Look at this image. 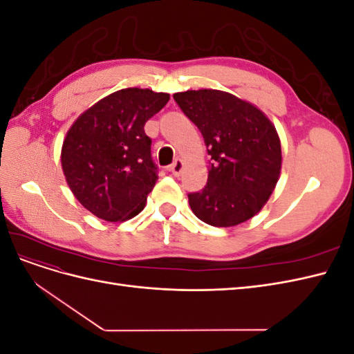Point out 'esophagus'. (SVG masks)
Returning a JSON list of instances; mask_svg holds the SVG:
<instances>
[{
  "mask_svg": "<svg viewBox=\"0 0 354 354\" xmlns=\"http://www.w3.org/2000/svg\"><path fill=\"white\" fill-rule=\"evenodd\" d=\"M183 168H185V162L181 159H176V162L173 165H169V171L176 177H178L181 174V171H183Z\"/></svg>",
  "mask_w": 354,
  "mask_h": 354,
  "instance_id": "34e87169",
  "label": "esophagus"
}]
</instances>
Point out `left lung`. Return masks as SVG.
I'll return each instance as SVG.
<instances>
[{"mask_svg":"<svg viewBox=\"0 0 354 354\" xmlns=\"http://www.w3.org/2000/svg\"><path fill=\"white\" fill-rule=\"evenodd\" d=\"M173 97L199 128L212 159L207 186L189 195L192 211L216 227L252 218L281 176L282 149L274 125L255 104L227 91L187 90Z\"/></svg>","mask_w":354,"mask_h":354,"instance_id":"1","label":"left lung"}]
</instances>
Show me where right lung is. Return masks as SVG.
<instances>
[{
  "label": "right lung",
  "mask_w": 354,
  "mask_h": 354,
  "mask_svg": "<svg viewBox=\"0 0 354 354\" xmlns=\"http://www.w3.org/2000/svg\"><path fill=\"white\" fill-rule=\"evenodd\" d=\"M169 94L124 88L82 112L62 145V169L73 196L95 217L116 223L140 212L158 180L145 133Z\"/></svg>",
  "instance_id": "obj_1"
}]
</instances>
